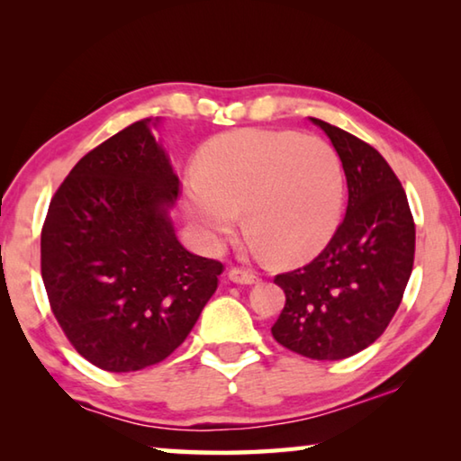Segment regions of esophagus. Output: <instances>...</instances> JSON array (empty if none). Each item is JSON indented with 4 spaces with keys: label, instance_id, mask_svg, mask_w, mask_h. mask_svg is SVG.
<instances>
[{
    "label": "esophagus",
    "instance_id": "obj_1",
    "mask_svg": "<svg viewBox=\"0 0 461 461\" xmlns=\"http://www.w3.org/2000/svg\"><path fill=\"white\" fill-rule=\"evenodd\" d=\"M228 278L231 283H238V285H254L258 283V275L248 268H238V267H231L228 270Z\"/></svg>",
    "mask_w": 461,
    "mask_h": 461
}]
</instances>
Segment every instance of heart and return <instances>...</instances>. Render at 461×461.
<instances>
[{"label":"heart","instance_id":"heart-1","mask_svg":"<svg viewBox=\"0 0 461 461\" xmlns=\"http://www.w3.org/2000/svg\"><path fill=\"white\" fill-rule=\"evenodd\" d=\"M343 170L323 140L296 131L240 130L201 154L186 212L205 236L223 240L244 212L248 238L270 260L296 262L317 252L341 213Z\"/></svg>","mask_w":461,"mask_h":461}]
</instances>
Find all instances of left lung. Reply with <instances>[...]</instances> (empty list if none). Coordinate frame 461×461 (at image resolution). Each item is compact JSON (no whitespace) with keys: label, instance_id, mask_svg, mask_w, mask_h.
<instances>
[{"label":"left lung","instance_id":"8db88e82","mask_svg":"<svg viewBox=\"0 0 461 461\" xmlns=\"http://www.w3.org/2000/svg\"><path fill=\"white\" fill-rule=\"evenodd\" d=\"M348 178V209L327 246L275 283L285 307L272 338L311 360H343L376 341L399 309L415 262V221L394 170L364 140L311 118Z\"/></svg>","mask_w":461,"mask_h":461}]
</instances>
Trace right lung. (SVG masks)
I'll use <instances>...</instances> for the list:
<instances>
[{
    "instance_id": "obj_1",
    "label": "right lung",
    "mask_w": 461,
    "mask_h": 461,
    "mask_svg": "<svg viewBox=\"0 0 461 461\" xmlns=\"http://www.w3.org/2000/svg\"><path fill=\"white\" fill-rule=\"evenodd\" d=\"M144 118L93 148L54 193L41 236L46 294L85 360L136 372L175 352L223 272L176 240V175Z\"/></svg>"
}]
</instances>
